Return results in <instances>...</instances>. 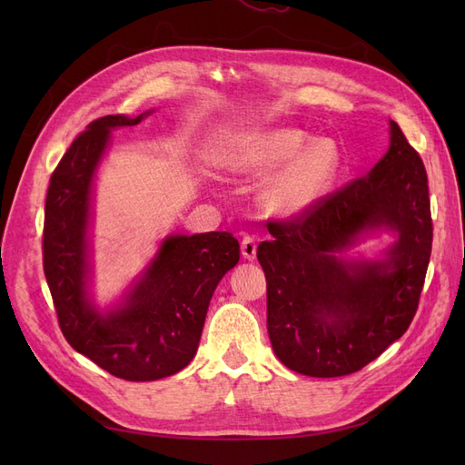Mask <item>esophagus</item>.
<instances>
[{
  "label": "esophagus",
  "mask_w": 465,
  "mask_h": 465,
  "mask_svg": "<svg viewBox=\"0 0 465 465\" xmlns=\"http://www.w3.org/2000/svg\"><path fill=\"white\" fill-rule=\"evenodd\" d=\"M256 238L254 236H244L242 242H241V252H242V258L244 260H254L256 258Z\"/></svg>",
  "instance_id": "34e87169"
}]
</instances>
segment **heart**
<instances>
[{
    "mask_svg": "<svg viewBox=\"0 0 465 465\" xmlns=\"http://www.w3.org/2000/svg\"><path fill=\"white\" fill-rule=\"evenodd\" d=\"M248 173L283 168L267 186L265 203L285 217H297L326 198L341 168L333 139H314L299 128H275L250 137L236 157Z\"/></svg>",
    "mask_w": 465,
    "mask_h": 465,
    "instance_id": "heart-1",
    "label": "heart"
}]
</instances>
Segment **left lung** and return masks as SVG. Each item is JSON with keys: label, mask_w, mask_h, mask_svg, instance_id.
Listing matches in <instances>:
<instances>
[{"label": "left lung", "mask_w": 465, "mask_h": 465, "mask_svg": "<svg viewBox=\"0 0 465 465\" xmlns=\"http://www.w3.org/2000/svg\"><path fill=\"white\" fill-rule=\"evenodd\" d=\"M380 230L397 236L380 261L346 250ZM258 246L267 333L287 369L314 378L357 372L405 333L432 248L427 171L390 120V147L369 174L285 223Z\"/></svg>", "instance_id": "left-lung-1"}]
</instances>
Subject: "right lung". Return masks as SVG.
I'll list each match as a JSON object with an SVG mask.
<instances>
[{
  "instance_id": "right-lung-1",
  "label": "right lung",
  "mask_w": 465,
  "mask_h": 465,
  "mask_svg": "<svg viewBox=\"0 0 465 465\" xmlns=\"http://www.w3.org/2000/svg\"><path fill=\"white\" fill-rule=\"evenodd\" d=\"M151 112L98 118L75 137L50 178L42 236L45 275L67 343L132 382L188 367L215 287L241 260L231 232L171 234L118 304L108 311L94 304L89 289L94 176L110 132L137 125Z\"/></svg>"
}]
</instances>
